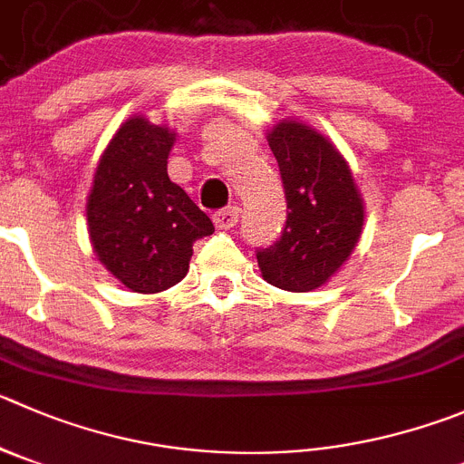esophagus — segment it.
I'll return each instance as SVG.
<instances>
[{
	"label": "esophagus",
	"instance_id": "1",
	"mask_svg": "<svg viewBox=\"0 0 464 464\" xmlns=\"http://www.w3.org/2000/svg\"><path fill=\"white\" fill-rule=\"evenodd\" d=\"M237 219H240V208H224V210L215 212V218H212V222H215V227L219 228V231H228V228H233L237 224Z\"/></svg>",
	"mask_w": 464,
	"mask_h": 464
}]
</instances>
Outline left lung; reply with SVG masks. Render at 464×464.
I'll list each match as a JSON object with an SVG mask.
<instances>
[{"instance_id":"obj_1","label":"left lung","mask_w":464,"mask_h":464,"mask_svg":"<svg viewBox=\"0 0 464 464\" xmlns=\"http://www.w3.org/2000/svg\"><path fill=\"white\" fill-rule=\"evenodd\" d=\"M279 162L288 219L279 240L256 254L267 284L309 293L341 270L363 228V198L348 162L324 134L284 119L267 130Z\"/></svg>"}]
</instances>
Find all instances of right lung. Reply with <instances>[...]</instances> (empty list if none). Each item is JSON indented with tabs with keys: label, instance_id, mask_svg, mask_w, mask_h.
<instances>
[{
	"label": "right lung",
	"instance_id": "obj_1",
	"mask_svg": "<svg viewBox=\"0 0 464 464\" xmlns=\"http://www.w3.org/2000/svg\"><path fill=\"white\" fill-rule=\"evenodd\" d=\"M169 125L130 116L95 167L86 224L98 261L132 293H162L185 279L192 245L215 231L210 218L171 183Z\"/></svg>",
	"mask_w": 464,
	"mask_h": 464
}]
</instances>
